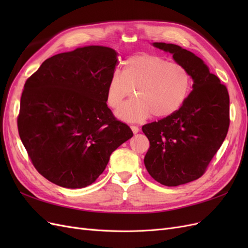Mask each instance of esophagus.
<instances>
[{
    "label": "esophagus",
    "mask_w": 248,
    "mask_h": 248,
    "mask_svg": "<svg viewBox=\"0 0 248 248\" xmlns=\"http://www.w3.org/2000/svg\"><path fill=\"white\" fill-rule=\"evenodd\" d=\"M130 128H131V130H132V132H133L134 134L138 133V132L140 131V128H139L138 126H136V125H131V126H130Z\"/></svg>",
    "instance_id": "1"
}]
</instances>
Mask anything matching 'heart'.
I'll return each mask as SVG.
<instances>
[{
  "label": "heart",
  "mask_w": 248,
  "mask_h": 248,
  "mask_svg": "<svg viewBox=\"0 0 248 248\" xmlns=\"http://www.w3.org/2000/svg\"><path fill=\"white\" fill-rule=\"evenodd\" d=\"M191 86L192 78L184 65L156 55H136L123 62L121 73L115 71L110 76L107 102L111 108H118L134 94L137 98L118 109L120 119L139 122L151 115L162 119L181 108Z\"/></svg>",
  "instance_id": "obj_1"
}]
</instances>
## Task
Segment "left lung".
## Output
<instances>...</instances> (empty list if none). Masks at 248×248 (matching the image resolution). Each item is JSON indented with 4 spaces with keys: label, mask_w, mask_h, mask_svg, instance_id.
<instances>
[{
    "label": "left lung",
    "mask_w": 248,
    "mask_h": 248,
    "mask_svg": "<svg viewBox=\"0 0 248 248\" xmlns=\"http://www.w3.org/2000/svg\"><path fill=\"white\" fill-rule=\"evenodd\" d=\"M153 46L170 52L193 79L181 108L141 128L150 141L144 159L148 172L162 185L178 186L204 175L222 145L230 126V97L227 87L191 51L171 43Z\"/></svg>",
    "instance_id": "8db88e82"
}]
</instances>
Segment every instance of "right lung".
Here are the masks:
<instances>
[{
    "label": "right lung",
    "instance_id": "obj_1",
    "mask_svg": "<svg viewBox=\"0 0 248 248\" xmlns=\"http://www.w3.org/2000/svg\"><path fill=\"white\" fill-rule=\"evenodd\" d=\"M118 52L91 46L46 60L20 98L17 128L33 166L48 181L82 188L106 170L133 133L107 104Z\"/></svg>",
    "mask_w": 248,
    "mask_h": 248
}]
</instances>
